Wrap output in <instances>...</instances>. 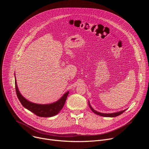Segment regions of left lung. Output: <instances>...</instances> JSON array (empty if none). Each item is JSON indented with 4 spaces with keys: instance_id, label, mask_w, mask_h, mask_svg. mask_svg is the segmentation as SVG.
<instances>
[{
    "instance_id": "1",
    "label": "left lung",
    "mask_w": 149,
    "mask_h": 149,
    "mask_svg": "<svg viewBox=\"0 0 149 149\" xmlns=\"http://www.w3.org/2000/svg\"><path fill=\"white\" fill-rule=\"evenodd\" d=\"M88 104H89V108H91V109L93 112H94L95 114H97V115H99V116H103V117H110V118L116 117V116H119L120 114H121L122 113H124L125 111H126V109H124V110H122V111H118V112H116V113H108V114H107V113H102L97 111L95 110V109H94L93 108V107H92L91 106L90 103H89V100H88Z\"/></svg>"
}]
</instances>
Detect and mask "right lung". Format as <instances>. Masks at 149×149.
Segmentation results:
<instances>
[{"mask_svg":"<svg viewBox=\"0 0 149 149\" xmlns=\"http://www.w3.org/2000/svg\"><path fill=\"white\" fill-rule=\"evenodd\" d=\"M15 88L17 98L21 103L22 106L25 108L27 109L28 110L35 114L36 116L43 118L52 117V116H54L58 113L63 108L69 93L68 91L66 93H64L58 100L52 103H49V104H38V103H35L29 101L22 95L18 89L16 77Z\"/></svg>","mask_w":149,"mask_h":149,"instance_id":"obj_1","label":"right lung"}]
</instances>
